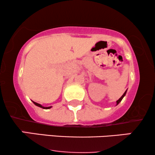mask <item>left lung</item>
Returning a JSON list of instances; mask_svg holds the SVG:
<instances>
[{"mask_svg":"<svg viewBox=\"0 0 155 155\" xmlns=\"http://www.w3.org/2000/svg\"><path fill=\"white\" fill-rule=\"evenodd\" d=\"M126 92H127V90H126V91H125V92H124V93L123 94V95H122V97H120V99H119V100L117 101V105H118V104H120V103L121 102V101H122V98H123V97H124V95H125V94H126Z\"/></svg>","mask_w":155,"mask_h":155,"instance_id":"left-lung-1","label":"left lung"}]
</instances>
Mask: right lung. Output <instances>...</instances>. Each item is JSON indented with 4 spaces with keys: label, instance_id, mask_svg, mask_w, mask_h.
<instances>
[{
    "label": "right lung",
    "instance_id": "1",
    "mask_svg": "<svg viewBox=\"0 0 155 155\" xmlns=\"http://www.w3.org/2000/svg\"><path fill=\"white\" fill-rule=\"evenodd\" d=\"M33 104H34L35 106H38V107H40V108H44V109H49V108H51V106H49V107H44V106H42L41 105V104H38V103H35V102H34V101H33Z\"/></svg>",
    "mask_w": 155,
    "mask_h": 155
}]
</instances>
